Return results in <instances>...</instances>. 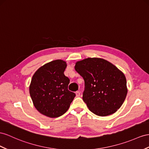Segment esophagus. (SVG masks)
<instances>
[{
	"label": "esophagus",
	"mask_w": 149,
	"mask_h": 149,
	"mask_svg": "<svg viewBox=\"0 0 149 149\" xmlns=\"http://www.w3.org/2000/svg\"><path fill=\"white\" fill-rule=\"evenodd\" d=\"M75 94H76V96H77V97H79L80 95H81V93H80L79 91H77V92L75 93Z\"/></svg>",
	"instance_id": "esophagus-1"
}]
</instances>
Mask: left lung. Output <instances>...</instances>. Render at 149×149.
Instances as JSON below:
<instances>
[{"instance_id":"8db88e82","label":"left lung","mask_w":149,"mask_h":149,"mask_svg":"<svg viewBox=\"0 0 149 149\" xmlns=\"http://www.w3.org/2000/svg\"><path fill=\"white\" fill-rule=\"evenodd\" d=\"M75 70L84 80L83 101L91 112L106 116L120 109L128 89L124 74L108 61L87 58L75 63Z\"/></svg>"}]
</instances>
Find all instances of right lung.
I'll use <instances>...</instances> for the list:
<instances>
[{
	"label": "right lung",
	"instance_id": "right-lung-1",
	"mask_svg": "<svg viewBox=\"0 0 149 149\" xmlns=\"http://www.w3.org/2000/svg\"><path fill=\"white\" fill-rule=\"evenodd\" d=\"M67 63L56 60L35 72L29 86V94L36 109L43 115L57 118L65 113L75 96L68 90L70 80L64 75Z\"/></svg>",
	"mask_w": 149,
	"mask_h": 149
}]
</instances>
